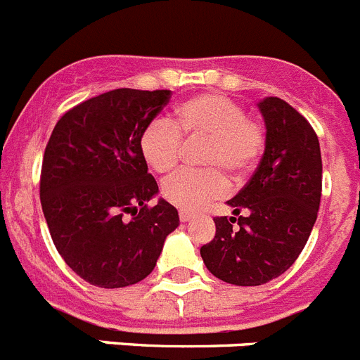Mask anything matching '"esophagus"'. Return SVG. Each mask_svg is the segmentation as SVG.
<instances>
[{
    "label": "esophagus",
    "instance_id": "esophagus-1",
    "mask_svg": "<svg viewBox=\"0 0 360 360\" xmlns=\"http://www.w3.org/2000/svg\"><path fill=\"white\" fill-rule=\"evenodd\" d=\"M191 219H193V214H191V212L180 211V221H184V224H186V221H191Z\"/></svg>",
    "mask_w": 360,
    "mask_h": 360
}]
</instances>
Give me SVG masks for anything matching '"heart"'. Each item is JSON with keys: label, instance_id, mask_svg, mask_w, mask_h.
<instances>
[{"label": "heart", "instance_id": "b5f03b06", "mask_svg": "<svg viewBox=\"0 0 360 360\" xmlns=\"http://www.w3.org/2000/svg\"><path fill=\"white\" fill-rule=\"evenodd\" d=\"M184 139H205L202 151L205 171H182L169 178L162 195L182 211H198L227 191L224 174L249 173L265 151V131L247 119L243 106L221 94H200L174 110L171 122L157 119L141 135V153L153 171L167 174L180 160Z\"/></svg>", "mask_w": 360, "mask_h": 360}]
</instances>
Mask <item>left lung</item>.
Returning <instances> with one entry per match:
<instances>
[{
    "label": "left lung",
    "mask_w": 360,
    "mask_h": 360,
    "mask_svg": "<svg viewBox=\"0 0 360 360\" xmlns=\"http://www.w3.org/2000/svg\"><path fill=\"white\" fill-rule=\"evenodd\" d=\"M257 108L265 153L227 202L234 216L214 218L216 236L200 249L209 272L238 287H257L290 269L310 238L323 189L319 139L310 122L279 97L263 98Z\"/></svg>",
    "instance_id": "8db88e82"
}]
</instances>
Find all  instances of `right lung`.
<instances>
[{
    "label": "right lung",
    "instance_id": "right-lung-1",
    "mask_svg": "<svg viewBox=\"0 0 360 360\" xmlns=\"http://www.w3.org/2000/svg\"><path fill=\"white\" fill-rule=\"evenodd\" d=\"M169 90L106 91L56 124L41 167V207L57 252L101 288L151 274L167 234L180 225L141 153L144 128L169 103Z\"/></svg>",
    "mask_w": 360,
    "mask_h": 360
}]
</instances>
